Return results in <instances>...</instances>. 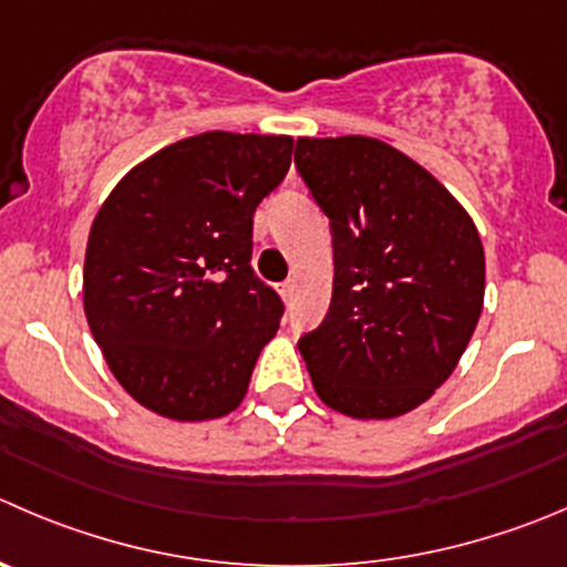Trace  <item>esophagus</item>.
<instances>
[{
    "label": "esophagus",
    "instance_id": "obj_1",
    "mask_svg": "<svg viewBox=\"0 0 567 567\" xmlns=\"http://www.w3.org/2000/svg\"><path fill=\"white\" fill-rule=\"evenodd\" d=\"M277 290H279V296H282V299H288V296L293 293V282H290V279H285V282L277 285Z\"/></svg>",
    "mask_w": 567,
    "mask_h": 567
}]
</instances>
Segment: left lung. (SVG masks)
Listing matches in <instances>:
<instances>
[{
  "label": "left lung",
  "instance_id": "left-lung-1",
  "mask_svg": "<svg viewBox=\"0 0 567 567\" xmlns=\"http://www.w3.org/2000/svg\"><path fill=\"white\" fill-rule=\"evenodd\" d=\"M296 172L329 218L327 318L299 351L323 404L395 417L457 368L485 299V251L457 199L377 137H299Z\"/></svg>",
  "mask_w": 567,
  "mask_h": 567
}]
</instances>
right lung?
Instances as JSON below:
<instances>
[{"label": "right lung", "mask_w": 567, "mask_h": 567, "mask_svg": "<svg viewBox=\"0 0 567 567\" xmlns=\"http://www.w3.org/2000/svg\"><path fill=\"white\" fill-rule=\"evenodd\" d=\"M293 137L202 132L132 168L93 218L82 301L121 388L174 421L240 404L285 305L251 268Z\"/></svg>", "instance_id": "1"}]
</instances>
